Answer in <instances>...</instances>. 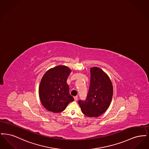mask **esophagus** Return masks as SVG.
Instances as JSON below:
<instances>
[{
  "instance_id": "esophagus-1",
  "label": "esophagus",
  "mask_w": 149,
  "mask_h": 149,
  "mask_svg": "<svg viewBox=\"0 0 149 149\" xmlns=\"http://www.w3.org/2000/svg\"><path fill=\"white\" fill-rule=\"evenodd\" d=\"M78 97L77 96H75L74 97V99L75 100V101H77L78 100Z\"/></svg>"
}]
</instances>
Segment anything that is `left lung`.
I'll list each match as a JSON object with an SVG mask.
<instances>
[{
	"label": "left lung",
	"mask_w": 149,
	"mask_h": 149,
	"mask_svg": "<svg viewBox=\"0 0 149 149\" xmlns=\"http://www.w3.org/2000/svg\"><path fill=\"white\" fill-rule=\"evenodd\" d=\"M113 96V86L105 72L98 67L91 68V83L85 101L78 103L83 113L89 117H98L109 108Z\"/></svg>",
	"instance_id": "obj_1"
}]
</instances>
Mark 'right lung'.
I'll return each mask as SVG.
<instances>
[{
  "mask_svg": "<svg viewBox=\"0 0 149 149\" xmlns=\"http://www.w3.org/2000/svg\"><path fill=\"white\" fill-rule=\"evenodd\" d=\"M71 71L66 66L58 65L43 75L39 85V96L43 106L49 111L63 112L74 100L66 82Z\"/></svg>",
  "mask_w": 149,
  "mask_h": 149,
  "instance_id": "add662e5",
  "label": "right lung"
}]
</instances>
